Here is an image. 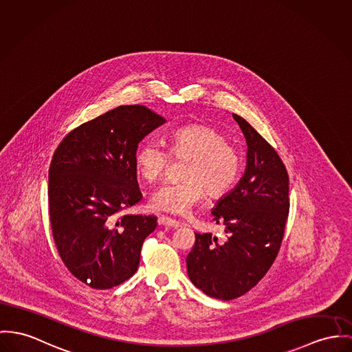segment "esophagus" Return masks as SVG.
Masks as SVG:
<instances>
[{
	"label": "esophagus",
	"mask_w": 352,
	"mask_h": 352,
	"mask_svg": "<svg viewBox=\"0 0 352 352\" xmlns=\"http://www.w3.org/2000/svg\"><path fill=\"white\" fill-rule=\"evenodd\" d=\"M160 223L166 226V228H173V229H177L181 226V223L173 218H168V217L162 216L160 218Z\"/></svg>",
	"instance_id": "obj_1"
}]
</instances>
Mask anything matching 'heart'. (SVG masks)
<instances>
[{
	"label": "heart",
	"mask_w": 352,
	"mask_h": 352,
	"mask_svg": "<svg viewBox=\"0 0 352 352\" xmlns=\"http://www.w3.org/2000/svg\"><path fill=\"white\" fill-rule=\"evenodd\" d=\"M168 151L155 140L143 142L135 154L136 173L146 182H157L168 167L170 157L188 160L182 178L167 184L151 197V205L175 216H185L205 194L221 198L236 185L243 161L239 150L219 131L208 126H185L168 136Z\"/></svg>",
	"instance_id": "b5f03b06"
}]
</instances>
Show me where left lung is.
Wrapping results in <instances>:
<instances>
[{
  "label": "left lung",
  "mask_w": 352,
  "mask_h": 352,
  "mask_svg": "<svg viewBox=\"0 0 352 352\" xmlns=\"http://www.w3.org/2000/svg\"><path fill=\"white\" fill-rule=\"evenodd\" d=\"M246 168L237 186L217 202L212 214L228 240L195 233L186 257L191 283L210 298L233 300L250 291L277 257L289 213V177L277 151L243 118Z\"/></svg>",
  "instance_id": "obj_1"
}]
</instances>
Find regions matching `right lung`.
I'll list each match as a JSON object with an SVG mask.
<instances>
[{"label":"right lung","mask_w":352,"mask_h":352,"mask_svg":"<svg viewBox=\"0 0 352 352\" xmlns=\"http://www.w3.org/2000/svg\"><path fill=\"white\" fill-rule=\"evenodd\" d=\"M164 122L144 106H120L72 130L54 151L48 181L54 243L68 271L94 289L129 280L157 228V217L126 210L142 199L138 144Z\"/></svg>","instance_id":"obj_1"}]
</instances>
